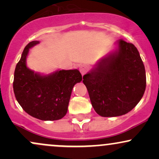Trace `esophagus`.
Wrapping results in <instances>:
<instances>
[{
    "instance_id": "obj_1",
    "label": "esophagus",
    "mask_w": 159,
    "mask_h": 159,
    "mask_svg": "<svg viewBox=\"0 0 159 159\" xmlns=\"http://www.w3.org/2000/svg\"><path fill=\"white\" fill-rule=\"evenodd\" d=\"M79 70L80 72H81L82 75H84L87 72V70H88V67H87V65H81V66L79 67Z\"/></svg>"
}]
</instances>
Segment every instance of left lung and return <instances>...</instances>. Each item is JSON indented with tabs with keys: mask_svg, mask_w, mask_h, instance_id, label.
Segmentation results:
<instances>
[{
	"mask_svg": "<svg viewBox=\"0 0 159 159\" xmlns=\"http://www.w3.org/2000/svg\"><path fill=\"white\" fill-rule=\"evenodd\" d=\"M119 48L83 76L92 106L105 117L127 114L138 105L146 89V72L138 49L123 39Z\"/></svg>",
	"mask_w": 159,
	"mask_h": 159,
	"instance_id": "obj_1",
	"label": "left lung"
}]
</instances>
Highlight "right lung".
Here are the masks:
<instances>
[{
	"instance_id": "add662e5",
	"label": "right lung",
	"mask_w": 159,
	"mask_h": 159,
	"mask_svg": "<svg viewBox=\"0 0 159 159\" xmlns=\"http://www.w3.org/2000/svg\"><path fill=\"white\" fill-rule=\"evenodd\" d=\"M39 41L29 43L14 72L13 90L25 112L41 120H57L66 114L72 88L81 82L78 69L59 70L48 75L34 73L26 65L29 48Z\"/></svg>"
}]
</instances>
